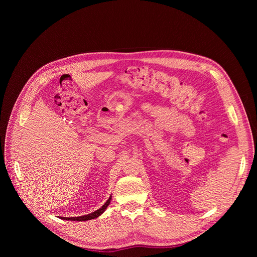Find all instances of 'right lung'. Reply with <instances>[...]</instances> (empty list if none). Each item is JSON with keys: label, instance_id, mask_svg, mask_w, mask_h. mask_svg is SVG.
<instances>
[{"label": "right lung", "instance_id": "1", "mask_svg": "<svg viewBox=\"0 0 257 257\" xmlns=\"http://www.w3.org/2000/svg\"><path fill=\"white\" fill-rule=\"evenodd\" d=\"M111 200H112V195L108 197V199L105 201V203L100 208H98L97 210H95V211H93L91 213H88V214H85V215H81V216H76V217H63V216H60V218L66 219V221H77V222L89 221V219L96 218L101 213H103V211L106 209V207L108 206V204H109V202H111Z\"/></svg>", "mask_w": 257, "mask_h": 257}]
</instances>
